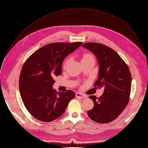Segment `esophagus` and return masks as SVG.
<instances>
[{
	"instance_id": "1",
	"label": "esophagus",
	"mask_w": 148,
	"mask_h": 148,
	"mask_svg": "<svg viewBox=\"0 0 148 148\" xmlns=\"http://www.w3.org/2000/svg\"><path fill=\"white\" fill-rule=\"evenodd\" d=\"M75 95H76V97H78V98H79V99H84L87 97H86V96L83 95L82 94L79 93V92H76L75 94Z\"/></svg>"
}]
</instances>
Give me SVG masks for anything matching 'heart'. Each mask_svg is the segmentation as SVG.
<instances>
[{"label":"heart","instance_id":"1","mask_svg":"<svg viewBox=\"0 0 148 148\" xmlns=\"http://www.w3.org/2000/svg\"><path fill=\"white\" fill-rule=\"evenodd\" d=\"M81 63H82V64L90 62H95V58H94V56L92 54H91L90 53H85L82 56H81ZM70 58H67L65 60V62H64V64H63V69H65L67 67V66H68L69 64L70 63Z\"/></svg>","mask_w":148,"mask_h":148}]
</instances>
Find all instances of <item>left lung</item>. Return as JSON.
I'll list each match as a JSON object with an SVG mask.
<instances>
[{"label": "left lung", "mask_w": 148, "mask_h": 148, "mask_svg": "<svg viewBox=\"0 0 148 148\" xmlns=\"http://www.w3.org/2000/svg\"><path fill=\"white\" fill-rule=\"evenodd\" d=\"M82 47L97 59L99 75L94 86L103 88L99 98L91 95L94 103L88 115L94 121L108 123L116 119L128 104L132 76L128 66L114 50L97 43H86Z\"/></svg>", "instance_id": "obj_1"}]
</instances>
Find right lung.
<instances>
[{"label":"right lung","instance_id":"1","mask_svg":"<svg viewBox=\"0 0 148 148\" xmlns=\"http://www.w3.org/2000/svg\"><path fill=\"white\" fill-rule=\"evenodd\" d=\"M83 44L53 43L40 48L24 64L19 76V92L23 103L35 118L51 122L62 116L73 90L57 92L53 88L54 78L62 73V64L67 56Z\"/></svg>","mask_w":148,"mask_h":148}]
</instances>
